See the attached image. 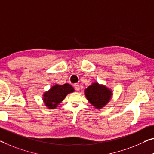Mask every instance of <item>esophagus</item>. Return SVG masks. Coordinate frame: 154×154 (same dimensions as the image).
Masks as SVG:
<instances>
[{"mask_svg": "<svg viewBox=\"0 0 154 154\" xmlns=\"http://www.w3.org/2000/svg\"><path fill=\"white\" fill-rule=\"evenodd\" d=\"M74 88L75 90L79 91L80 90V85L79 84H75L74 85Z\"/></svg>", "mask_w": 154, "mask_h": 154, "instance_id": "esophagus-1", "label": "esophagus"}]
</instances>
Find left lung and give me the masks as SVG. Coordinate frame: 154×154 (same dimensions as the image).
I'll use <instances>...</instances> for the list:
<instances>
[{
    "mask_svg": "<svg viewBox=\"0 0 154 154\" xmlns=\"http://www.w3.org/2000/svg\"><path fill=\"white\" fill-rule=\"evenodd\" d=\"M85 96L89 103L96 109L105 107L110 100L112 91L103 85L94 82L85 90Z\"/></svg>",
    "mask_w": 154,
    "mask_h": 154,
    "instance_id": "1",
    "label": "left lung"
}]
</instances>
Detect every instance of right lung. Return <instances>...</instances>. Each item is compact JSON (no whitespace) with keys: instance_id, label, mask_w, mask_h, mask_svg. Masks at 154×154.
Returning <instances> with one entry per match:
<instances>
[{"instance_id":"right-lung-1","label":"right lung","mask_w":154,"mask_h":154,"mask_svg":"<svg viewBox=\"0 0 154 154\" xmlns=\"http://www.w3.org/2000/svg\"><path fill=\"white\" fill-rule=\"evenodd\" d=\"M74 91V89L69 84H56L51 87L48 91L44 93L43 101L45 105L48 109H54L65 99L67 94Z\"/></svg>"}]
</instances>
